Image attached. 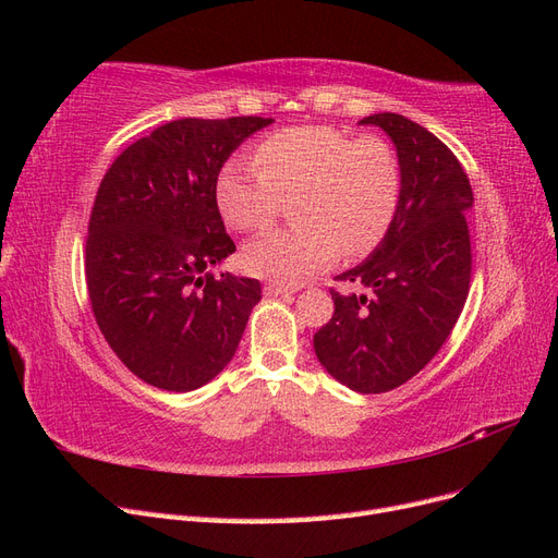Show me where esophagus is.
Instances as JSON below:
<instances>
[{
    "label": "esophagus",
    "mask_w": 558,
    "mask_h": 558,
    "mask_svg": "<svg viewBox=\"0 0 558 558\" xmlns=\"http://www.w3.org/2000/svg\"><path fill=\"white\" fill-rule=\"evenodd\" d=\"M265 295H283V293H295L298 289L295 286H286V283H279V281H272V283H265Z\"/></svg>",
    "instance_id": "34e87169"
}]
</instances>
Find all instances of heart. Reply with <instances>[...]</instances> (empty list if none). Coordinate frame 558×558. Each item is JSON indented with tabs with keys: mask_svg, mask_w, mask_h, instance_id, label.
<instances>
[{
	"mask_svg": "<svg viewBox=\"0 0 558 558\" xmlns=\"http://www.w3.org/2000/svg\"><path fill=\"white\" fill-rule=\"evenodd\" d=\"M293 226L263 232L242 251L251 275L298 283L318 269L373 253L391 232L402 197V165L377 134L298 125L265 137L253 165L230 160L216 177V207L232 230H258L291 197Z\"/></svg>",
	"mask_w": 558,
	"mask_h": 558,
	"instance_id": "obj_1",
	"label": "heart"
}]
</instances>
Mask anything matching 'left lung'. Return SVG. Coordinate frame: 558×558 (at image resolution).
I'll return each mask as SVG.
<instances>
[{
	"label": "left lung",
	"mask_w": 558,
	"mask_h": 558,
	"mask_svg": "<svg viewBox=\"0 0 558 558\" xmlns=\"http://www.w3.org/2000/svg\"><path fill=\"white\" fill-rule=\"evenodd\" d=\"M379 125L402 165L400 209L386 240L330 289L335 314L314 335L328 373L359 393H384L412 379L447 342L470 291V179L449 146L400 113L361 121Z\"/></svg>",
	"instance_id": "obj_1"
}]
</instances>
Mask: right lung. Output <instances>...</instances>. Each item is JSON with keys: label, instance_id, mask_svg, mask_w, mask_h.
I'll list each match as a JSON object with an SVG mask.
<instances>
[{"label": "right lung", "instance_id": "add662e5", "mask_svg": "<svg viewBox=\"0 0 558 558\" xmlns=\"http://www.w3.org/2000/svg\"><path fill=\"white\" fill-rule=\"evenodd\" d=\"M272 118H179L130 144L99 183L86 240L93 314L142 381L185 393L230 363L260 281L207 267L234 251L216 177Z\"/></svg>", "mask_w": 558, "mask_h": 558}]
</instances>
